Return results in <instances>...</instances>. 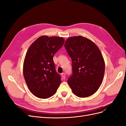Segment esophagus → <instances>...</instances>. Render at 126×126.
I'll list each match as a JSON object with an SVG mask.
<instances>
[{
	"label": "esophagus",
	"instance_id": "obj_1",
	"mask_svg": "<svg viewBox=\"0 0 126 126\" xmlns=\"http://www.w3.org/2000/svg\"><path fill=\"white\" fill-rule=\"evenodd\" d=\"M62 77H63V79H65V78H66V75H65V74H64V73H62Z\"/></svg>",
	"mask_w": 126,
	"mask_h": 126
}]
</instances>
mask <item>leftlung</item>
I'll return each mask as SVG.
<instances>
[{"mask_svg": "<svg viewBox=\"0 0 126 126\" xmlns=\"http://www.w3.org/2000/svg\"><path fill=\"white\" fill-rule=\"evenodd\" d=\"M64 46L72 60V75L67 82L72 92L80 98L93 94L99 88L105 74V61L99 49L80 36L69 38Z\"/></svg>", "mask_w": 126, "mask_h": 126, "instance_id": "1", "label": "left lung"}]
</instances>
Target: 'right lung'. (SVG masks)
Instances as JSON below:
<instances>
[{
    "label": "right lung",
    "mask_w": 126,
    "mask_h": 126,
    "mask_svg": "<svg viewBox=\"0 0 126 126\" xmlns=\"http://www.w3.org/2000/svg\"><path fill=\"white\" fill-rule=\"evenodd\" d=\"M64 41L63 37L42 36L27 51L23 65L24 78L29 90L38 98L50 97L62 82L56 71L53 57Z\"/></svg>",
    "instance_id": "right-lung-1"
}]
</instances>
